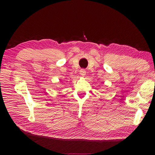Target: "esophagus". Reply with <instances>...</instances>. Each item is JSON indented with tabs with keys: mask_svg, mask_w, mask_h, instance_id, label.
I'll list each match as a JSON object with an SVG mask.
<instances>
[{
	"mask_svg": "<svg viewBox=\"0 0 155 155\" xmlns=\"http://www.w3.org/2000/svg\"><path fill=\"white\" fill-rule=\"evenodd\" d=\"M80 74H81V76H82V77H85V74H86V71H85V70H84V69L81 70V71H80Z\"/></svg>",
	"mask_w": 155,
	"mask_h": 155,
	"instance_id": "1",
	"label": "esophagus"
}]
</instances>
